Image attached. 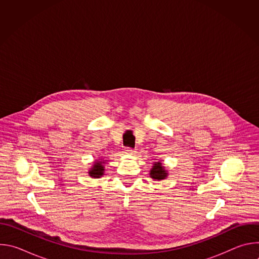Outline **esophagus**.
Here are the masks:
<instances>
[{"instance_id": "obj_1", "label": "esophagus", "mask_w": 259, "mask_h": 259, "mask_svg": "<svg viewBox=\"0 0 259 259\" xmlns=\"http://www.w3.org/2000/svg\"><path fill=\"white\" fill-rule=\"evenodd\" d=\"M124 151H125L126 154H131V155L136 153V150L135 149H131V147H125Z\"/></svg>"}]
</instances>
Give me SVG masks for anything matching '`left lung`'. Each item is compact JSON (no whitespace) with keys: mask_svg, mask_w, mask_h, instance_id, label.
I'll list each match as a JSON object with an SVG mask.
<instances>
[{"mask_svg":"<svg viewBox=\"0 0 259 259\" xmlns=\"http://www.w3.org/2000/svg\"><path fill=\"white\" fill-rule=\"evenodd\" d=\"M166 172L163 169V167L161 166V163H157L155 164V166L153 167V169L151 170V177H153L154 179H164L166 177Z\"/></svg>","mask_w":259,"mask_h":259,"instance_id":"1","label":"left lung"}]
</instances>
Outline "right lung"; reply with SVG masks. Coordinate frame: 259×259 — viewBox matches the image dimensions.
<instances>
[{"label":"right lung","instance_id":"obj_1","mask_svg":"<svg viewBox=\"0 0 259 259\" xmlns=\"http://www.w3.org/2000/svg\"><path fill=\"white\" fill-rule=\"evenodd\" d=\"M103 162H99V163H95L94 167L92 168V170H90L89 174L91 177L93 178H99L100 176L103 175L104 172V167H103Z\"/></svg>","mask_w":259,"mask_h":259}]
</instances>
